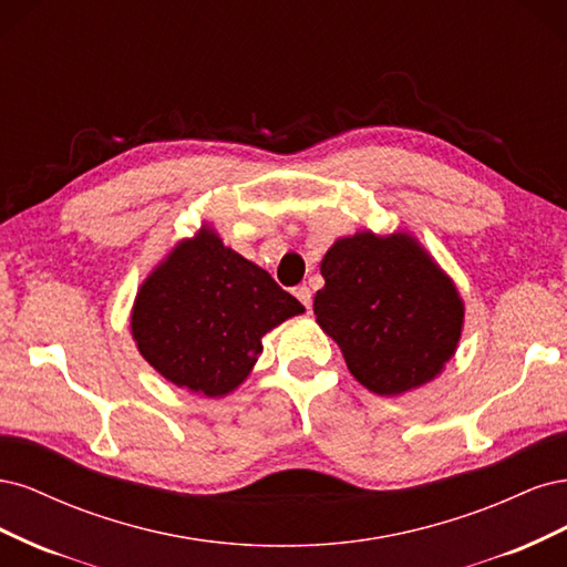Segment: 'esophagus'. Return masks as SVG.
Segmentation results:
<instances>
[{"mask_svg": "<svg viewBox=\"0 0 567 567\" xmlns=\"http://www.w3.org/2000/svg\"><path fill=\"white\" fill-rule=\"evenodd\" d=\"M293 293H296V298L307 307V310H310V307H312V290H310V286H296V290H293Z\"/></svg>", "mask_w": 567, "mask_h": 567, "instance_id": "34e87169", "label": "esophagus"}]
</instances>
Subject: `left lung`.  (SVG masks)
I'll list each match as a JSON object with an SVG mask.
<instances>
[{
    "label": "left lung",
    "instance_id": "obj_1",
    "mask_svg": "<svg viewBox=\"0 0 567 567\" xmlns=\"http://www.w3.org/2000/svg\"><path fill=\"white\" fill-rule=\"evenodd\" d=\"M315 315L354 379L375 394L433 381L456 350L463 302L406 234L340 238L321 260Z\"/></svg>",
    "mask_w": 567,
    "mask_h": 567
}]
</instances>
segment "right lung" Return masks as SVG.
<instances>
[{
	"label": "right lung",
	"instance_id": "right-lung-1",
	"mask_svg": "<svg viewBox=\"0 0 567 567\" xmlns=\"http://www.w3.org/2000/svg\"><path fill=\"white\" fill-rule=\"evenodd\" d=\"M300 312L305 307L265 269L203 229L144 281L132 336L167 381L219 398L244 383L262 336Z\"/></svg>",
	"mask_w": 567,
	"mask_h": 567
}]
</instances>
